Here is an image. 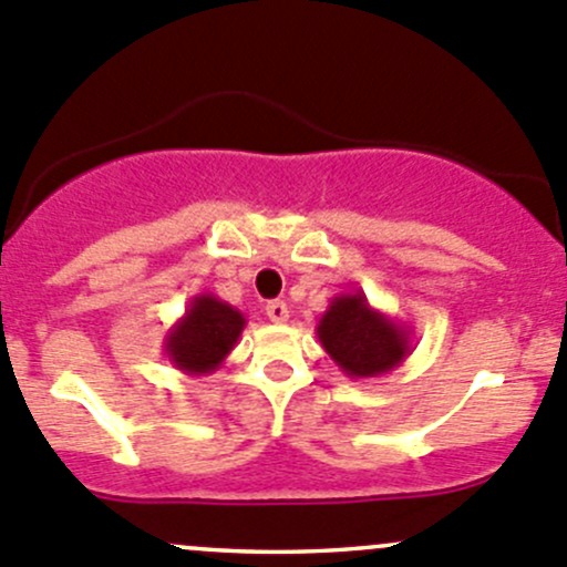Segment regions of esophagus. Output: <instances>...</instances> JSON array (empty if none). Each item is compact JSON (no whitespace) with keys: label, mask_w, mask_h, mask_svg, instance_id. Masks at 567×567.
<instances>
[{"label":"esophagus","mask_w":567,"mask_h":567,"mask_svg":"<svg viewBox=\"0 0 567 567\" xmlns=\"http://www.w3.org/2000/svg\"><path fill=\"white\" fill-rule=\"evenodd\" d=\"M265 311H267V317L272 319V322H286V319H289V306H286L284 300H270L265 306Z\"/></svg>","instance_id":"34e87169"}]
</instances>
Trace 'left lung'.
I'll return each instance as SVG.
<instances>
[{
	"label": "left lung",
	"instance_id": "1",
	"mask_svg": "<svg viewBox=\"0 0 567 567\" xmlns=\"http://www.w3.org/2000/svg\"><path fill=\"white\" fill-rule=\"evenodd\" d=\"M317 339L352 380L389 374L413 352V330L378 311L363 291H344L330 300L317 322Z\"/></svg>",
	"mask_w": 567,
	"mask_h": 567
}]
</instances>
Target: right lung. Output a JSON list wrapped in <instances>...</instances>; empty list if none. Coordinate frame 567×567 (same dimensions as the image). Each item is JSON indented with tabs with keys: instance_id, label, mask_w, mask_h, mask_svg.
I'll use <instances>...</instances> for the list:
<instances>
[{
	"instance_id": "1",
	"label": "right lung",
	"mask_w": 567,
	"mask_h": 567,
	"mask_svg": "<svg viewBox=\"0 0 567 567\" xmlns=\"http://www.w3.org/2000/svg\"><path fill=\"white\" fill-rule=\"evenodd\" d=\"M245 313L215 295H195L184 317L173 322L165 336L167 361L184 374H212L220 369L228 352L243 336Z\"/></svg>"
}]
</instances>
